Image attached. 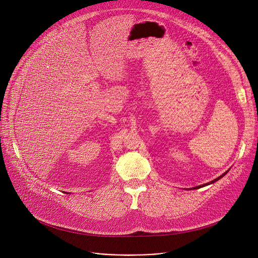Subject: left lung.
Segmentation results:
<instances>
[{
	"label": "left lung",
	"mask_w": 258,
	"mask_h": 258,
	"mask_svg": "<svg viewBox=\"0 0 258 258\" xmlns=\"http://www.w3.org/2000/svg\"><path fill=\"white\" fill-rule=\"evenodd\" d=\"M229 171V170H228ZM228 171H226L225 173H223L222 175H220V176H218V177H216L215 179H213V180H211L210 182H207V183H205V185H202V186H198V187H195V188H193V189H199V188H201V187H205V186H207V185H210V183H213V182H215L216 180H218L219 178H222L224 175H226L227 173H228Z\"/></svg>",
	"instance_id": "left-lung-1"
}]
</instances>
